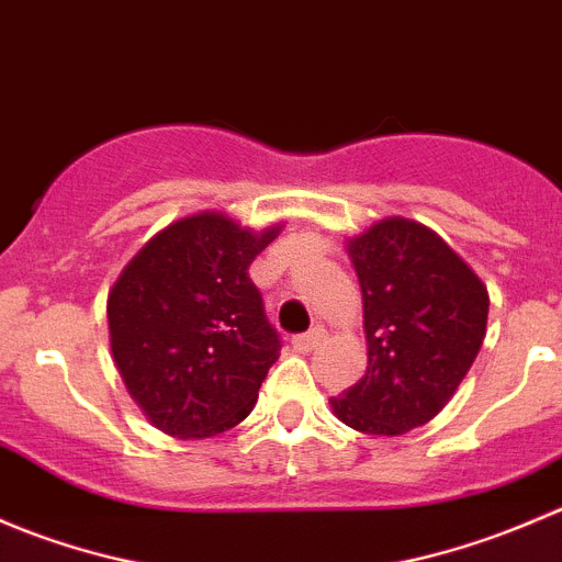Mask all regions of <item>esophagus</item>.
<instances>
[{"label": "esophagus", "mask_w": 562, "mask_h": 562, "mask_svg": "<svg viewBox=\"0 0 562 562\" xmlns=\"http://www.w3.org/2000/svg\"><path fill=\"white\" fill-rule=\"evenodd\" d=\"M323 337H326V328L315 326V328H310V331L296 334V337H293L291 342H293V348L302 350V353H307V350H313V348H317V345H321Z\"/></svg>", "instance_id": "1"}]
</instances>
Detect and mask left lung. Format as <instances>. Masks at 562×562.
Instances as JSON below:
<instances>
[{
	"label": "left lung",
	"instance_id": "left-lung-1",
	"mask_svg": "<svg viewBox=\"0 0 562 562\" xmlns=\"http://www.w3.org/2000/svg\"><path fill=\"white\" fill-rule=\"evenodd\" d=\"M348 252L364 296L370 361L331 407L359 432H411L438 416L468 375L490 296L454 249L413 220L372 225Z\"/></svg>",
	"mask_w": 562,
	"mask_h": 562
}]
</instances>
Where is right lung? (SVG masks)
Segmentation results:
<instances>
[{"label": "right lung", "mask_w": 562, "mask_h": 562, "mask_svg": "<svg viewBox=\"0 0 562 562\" xmlns=\"http://www.w3.org/2000/svg\"><path fill=\"white\" fill-rule=\"evenodd\" d=\"M277 234L192 214L157 234L113 285V361L166 435L212 438L252 411L282 342L247 269Z\"/></svg>", "instance_id": "obj_1"}]
</instances>
